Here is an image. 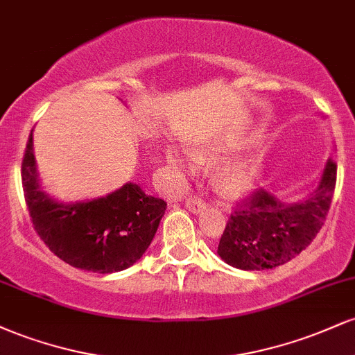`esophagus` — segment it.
<instances>
[{
    "label": "esophagus",
    "mask_w": 355,
    "mask_h": 355,
    "mask_svg": "<svg viewBox=\"0 0 355 355\" xmlns=\"http://www.w3.org/2000/svg\"><path fill=\"white\" fill-rule=\"evenodd\" d=\"M185 207L189 210H191L193 211V214H198V211H202V210H205L207 209V203L202 200V198H198V197H187L185 198Z\"/></svg>",
    "instance_id": "1"
}]
</instances>
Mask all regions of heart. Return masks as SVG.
Wrapping results in <instances>:
<instances>
[{"instance_id": "obj_1", "label": "heart", "mask_w": 355, "mask_h": 355, "mask_svg": "<svg viewBox=\"0 0 355 355\" xmlns=\"http://www.w3.org/2000/svg\"><path fill=\"white\" fill-rule=\"evenodd\" d=\"M170 162L177 168H185L189 166L185 160H182L177 153H170ZM195 158L198 162L210 160L211 155L207 152H195ZM257 178V168L250 162H230V164L223 165L218 170L217 177H215V183L217 189L222 195L229 198H239L248 193L254 189V183Z\"/></svg>"}]
</instances>
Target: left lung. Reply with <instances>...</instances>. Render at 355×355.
Instances as JSON below:
<instances>
[{
	"label": "left lung",
	"instance_id": "8db88e82",
	"mask_svg": "<svg viewBox=\"0 0 355 355\" xmlns=\"http://www.w3.org/2000/svg\"><path fill=\"white\" fill-rule=\"evenodd\" d=\"M336 182L337 164L329 158L319 189L307 200L285 203L255 189L230 214L218 255L242 270H266L294 259L324 227Z\"/></svg>",
	"mask_w": 355,
	"mask_h": 355
}]
</instances>
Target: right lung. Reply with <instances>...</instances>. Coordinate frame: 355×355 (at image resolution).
I'll return each instance as SVG.
<instances>
[{
    "instance_id": "obj_1",
    "label": "right lung",
    "mask_w": 355,
    "mask_h": 355,
    "mask_svg": "<svg viewBox=\"0 0 355 355\" xmlns=\"http://www.w3.org/2000/svg\"><path fill=\"white\" fill-rule=\"evenodd\" d=\"M21 182L30 220L56 257L81 270L112 274L133 266L157 234L166 203L137 183L92 202L58 203L36 180L33 132L21 162Z\"/></svg>"
}]
</instances>
